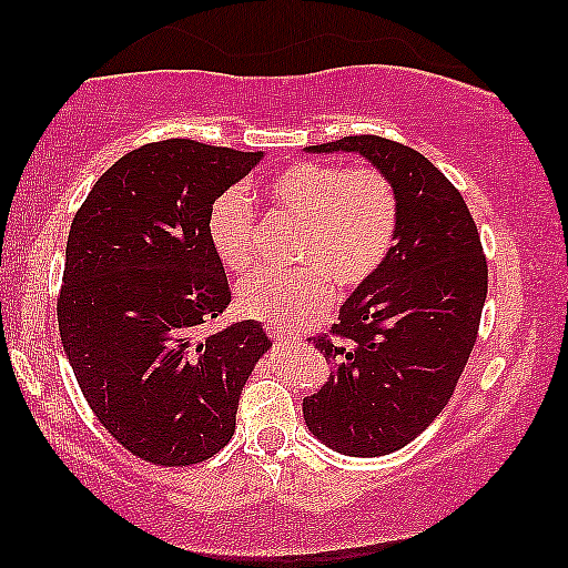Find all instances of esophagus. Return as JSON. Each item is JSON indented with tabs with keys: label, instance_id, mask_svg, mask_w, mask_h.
Returning a JSON list of instances; mask_svg holds the SVG:
<instances>
[{
	"label": "esophagus",
	"instance_id": "esophagus-1",
	"mask_svg": "<svg viewBox=\"0 0 568 568\" xmlns=\"http://www.w3.org/2000/svg\"><path fill=\"white\" fill-rule=\"evenodd\" d=\"M271 338H274V347L278 349H286V347H294V344H300V336L294 334H286L284 328H268Z\"/></svg>",
	"mask_w": 568,
	"mask_h": 568
}]
</instances>
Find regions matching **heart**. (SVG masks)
<instances>
[{"mask_svg":"<svg viewBox=\"0 0 568 568\" xmlns=\"http://www.w3.org/2000/svg\"><path fill=\"white\" fill-rule=\"evenodd\" d=\"M268 203L300 219L294 261L305 266L271 274L257 271L240 286V311L271 326L297 328L331 302V277L342 290L367 282L394 245L399 205L386 174L371 166L294 164L266 185ZM255 216L242 190H224L209 209V240L232 271L253 263Z\"/></svg>","mask_w":568,"mask_h":568,"instance_id":"1","label":"heart"}]
</instances>
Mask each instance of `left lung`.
<instances>
[{
	"instance_id": "1",
	"label": "left lung",
	"mask_w": 568,
	"mask_h": 568,
	"mask_svg": "<svg viewBox=\"0 0 568 568\" xmlns=\"http://www.w3.org/2000/svg\"><path fill=\"white\" fill-rule=\"evenodd\" d=\"M307 153H359L394 185V247L338 307L334 375L302 399L307 430L344 456L399 452L440 415L475 347L488 266L467 203L409 145L352 135Z\"/></svg>"
}]
</instances>
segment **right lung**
I'll use <instances>...</instances> for the list:
<instances>
[{
	"instance_id": "right-lung-1",
	"label": "right lung",
	"mask_w": 568,
	"mask_h": 568,
	"mask_svg": "<svg viewBox=\"0 0 568 568\" xmlns=\"http://www.w3.org/2000/svg\"><path fill=\"white\" fill-rule=\"evenodd\" d=\"M261 159L185 138L143 145L101 174L70 226L64 355L99 423L159 467L230 444L242 386L271 347L257 321L195 334L232 302L209 209Z\"/></svg>"
}]
</instances>
